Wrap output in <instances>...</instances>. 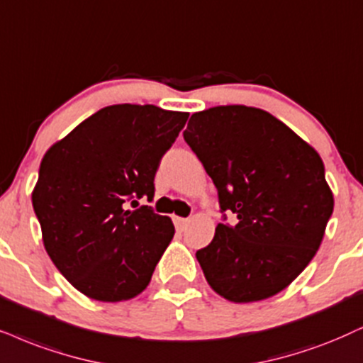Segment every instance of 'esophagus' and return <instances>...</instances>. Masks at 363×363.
<instances>
[{
  "label": "esophagus",
  "mask_w": 363,
  "mask_h": 363,
  "mask_svg": "<svg viewBox=\"0 0 363 363\" xmlns=\"http://www.w3.org/2000/svg\"><path fill=\"white\" fill-rule=\"evenodd\" d=\"M187 223H189V219L179 218V216H174V226H176L179 231H184V228L187 226Z\"/></svg>",
  "instance_id": "obj_1"
}]
</instances>
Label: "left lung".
I'll list each match as a JSON object with an SVG mask.
<instances>
[{
	"label": "left lung",
	"instance_id": "1",
	"mask_svg": "<svg viewBox=\"0 0 363 363\" xmlns=\"http://www.w3.org/2000/svg\"><path fill=\"white\" fill-rule=\"evenodd\" d=\"M184 140L218 189L213 241L196 253L209 286L235 303L277 295L308 266L333 213L323 160L261 108L219 105L192 113ZM226 219V214H224Z\"/></svg>",
	"mask_w": 363,
	"mask_h": 363
}]
</instances>
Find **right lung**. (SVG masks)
Returning <instances> with one entry per match:
<instances>
[{"label": "right lung", "instance_id": "add662e5", "mask_svg": "<svg viewBox=\"0 0 363 363\" xmlns=\"http://www.w3.org/2000/svg\"><path fill=\"white\" fill-rule=\"evenodd\" d=\"M187 117L155 105H110L43 155L31 201L45 250L91 300H130L150 283L174 224L149 206L130 211L125 203L152 201L160 159Z\"/></svg>", "mask_w": 363, "mask_h": 363}]
</instances>
